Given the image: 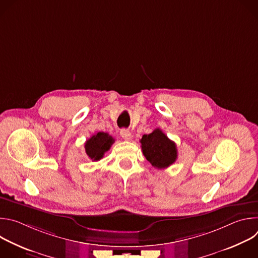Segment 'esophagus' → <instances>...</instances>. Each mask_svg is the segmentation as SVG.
<instances>
[{
	"label": "esophagus",
	"mask_w": 258,
	"mask_h": 258,
	"mask_svg": "<svg viewBox=\"0 0 258 258\" xmlns=\"http://www.w3.org/2000/svg\"><path fill=\"white\" fill-rule=\"evenodd\" d=\"M120 136L122 137V139H124V140H130L131 139V137H132V134H131V132L128 131V130H121L120 131Z\"/></svg>",
	"instance_id": "obj_1"
}]
</instances>
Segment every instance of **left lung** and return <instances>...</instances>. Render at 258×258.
<instances>
[{"label":"left lung","instance_id":"8db88e82","mask_svg":"<svg viewBox=\"0 0 258 258\" xmlns=\"http://www.w3.org/2000/svg\"><path fill=\"white\" fill-rule=\"evenodd\" d=\"M140 142L146 159L158 169L168 167L177 158L175 143L159 128L149 135H144Z\"/></svg>","mask_w":258,"mask_h":258}]
</instances>
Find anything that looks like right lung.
Returning <instances> with one entry per match:
<instances>
[{
	"label": "right lung",
	"instance_id": "1",
	"mask_svg": "<svg viewBox=\"0 0 258 258\" xmlns=\"http://www.w3.org/2000/svg\"><path fill=\"white\" fill-rule=\"evenodd\" d=\"M114 143V139L106 133L99 132L92 136L85 144V149L88 157L93 161H98L103 158L105 152H107L111 145Z\"/></svg>",
	"mask_w": 258,
	"mask_h": 258
}]
</instances>
